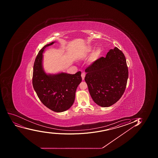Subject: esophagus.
Masks as SVG:
<instances>
[{
    "instance_id": "obj_1",
    "label": "esophagus",
    "mask_w": 158,
    "mask_h": 158,
    "mask_svg": "<svg viewBox=\"0 0 158 158\" xmlns=\"http://www.w3.org/2000/svg\"><path fill=\"white\" fill-rule=\"evenodd\" d=\"M85 73H81V77L82 80H83L85 79Z\"/></svg>"
}]
</instances>
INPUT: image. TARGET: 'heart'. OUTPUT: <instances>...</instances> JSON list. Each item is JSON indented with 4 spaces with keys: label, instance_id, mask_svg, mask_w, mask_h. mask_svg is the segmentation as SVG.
I'll return each mask as SVG.
<instances>
[{
    "label": "heart",
    "instance_id": "obj_1",
    "mask_svg": "<svg viewBox=\"0 0 158 158\" xmlns=\"http://www.w3.org/2000/svg\"><path fill=\"white\" fill-rule=\"evenodd\" d=\"M93 50V47L89 46L88 47H86L85 50V52H84V55H86L88 53H90L91 52H92ZM102 53V50L100 48H97L96 50H95L94 52L93 53L92 57H91V59L92 61H95L98 58L99 56H100V54Z\"/></svg>",
    "mask_w": 158,
    "mask_h": 158
}]
</instances>
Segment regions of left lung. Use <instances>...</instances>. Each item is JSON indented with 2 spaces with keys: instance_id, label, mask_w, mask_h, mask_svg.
Returning <instances> with one entry per match:
<instances>
[{
  "instance_id": "left-lung-1",
  "label": "left lung",
  "mask_w": 158,
  "mask_h": 158,
  "mask_svg": "<svg viewBox=\"0 0 158 158\" xmlns=\"http://www.w3.org/2000/svg\"><path fill=\"white\" fill-rule=\"evenodd\" d=\"M85 72L89 94L99 106H111L123 95L128 80V66L125 56L117 47L110 49L105 58L94 61Z\"/></svg>"
}]
</instances>
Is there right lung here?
<instances>
[{
  "mask_svg": "<svg viewBox=\"0 0 158 158\" xmlns=\"http://www.w3.org/2000/svg\"><path fill=\"white\" fill-rule=\"evenodd\" d=\"M55 42L46 45L39 52L33 65L32 85L43 105L54 112H62L69 109L74 102L77 88L82 81L81 72L73 75L46 73L43 67V53L46 47Z\"/></svg>",
  "mask_w": 158,
  "mask_h": 158,
  "instance_id": "1",
  "label": "right lung"
}]
</instances>
